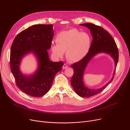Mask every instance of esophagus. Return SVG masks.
<instances>
[{
  "label": "esophagus",
  "mask_w": 130,
  "mask_h": 130,
  "mask_svg": "<svg viewBox=\"0 0 130 130\" xmlns=\"http://www.w3.org/2000/svg\"><path fill=\"white\" fill-rule=\"evenodd\" d=\"M62 68H63V70H65V69H67V68H68V66L66 64H64L63 67H62Z\"/></svg>",
  "instance_id": "1"
}]
</instances>
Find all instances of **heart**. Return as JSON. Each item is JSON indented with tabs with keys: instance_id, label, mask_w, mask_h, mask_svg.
<instances>
[{
	"instance_id": "1",
	"label": "heart",
	"mask_w": 130,
	"mask_h": 130,
	"mask_svg": "<svg viewBox=\"0 0 130 130\" xmlns=\"http://www.w3.org/2000/svg\"><path fill=\"white\" fill-rule=\"evenodd\" d=\"M57 44L52 46L55 56L62 58L65 52L67 60L75 63L82 60L90 50L91 39L86 32L72 28L60 32L56 38Z\"/></svg>"
}]
</instances>
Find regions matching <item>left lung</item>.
<instances>
[{
    "mask_svg": "<svg viewBox=\"0 0 130 130\" xmlns=\"http://www.w3.org/2000/svg\"><path fill=\"white\" fill-rule=\"evenodd\" d=\"M80 25L85 26L90 29L93 40L90 50L86 56L79 62L71 65V67L73 68L74 74L71 78V83L75 92L79 96L89 98L100 93L112 81L118 62L119 51L113 37L102 27L91 23L82 24ZM100 53L110 55L114 60L115 70L112 78L105 85L97 89H92L85 85L83 79L84 74L89 61Z\"/></svg>",
    "mask_w": 130,
    "mask_h": 130,
    "instance_id": "left-lung-1",
    "label": "left lung"
}]
</instances>
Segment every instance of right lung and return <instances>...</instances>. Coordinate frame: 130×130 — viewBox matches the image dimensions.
Here are the masks:
<instances>
[{
    "label": "right lung",
    "mask_w": 130,
    "mask_h": 130,
    "mask_svg": "<svg viewBox=\"0 0 130 130\" xmlns=\"http://www.w3.org/2000/svg\"><path fill=\"white\" fill-rule=\"evenodd\" d=\"M52 24L35 25L19 33L10 50L11 71L17 87L32 97H41L51 87L55 75L62 69V61L50 60L47 50L51 48L54 36ZM32 53L37 58L38 67L32 74H23L20 65L27 54Z\"/></svg>",
    "instance_id": "1"
}]
</instances>
